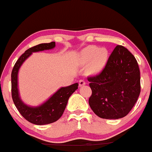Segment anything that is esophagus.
<instances>
[{
  "label": "esophagus",
  "instance_id": "34e87169",
  "mask_svg": "<svg viewBox=\"0 0 152 152\" xmlns=\"http://www.w3.org/2000/svg\"><path fill=\"white\" fill-rule=\"evenodd\" d=\"M78 83H79V86H83V85L86 84V81H85L84 80H83V79L79 80Z\"/></svg>",
  "mask_w": 152,
  "mask_h": 152
}]
</instances>
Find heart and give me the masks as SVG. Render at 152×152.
<instances>
[{
  "label": "heart",
  "instance_id": "b5f03b06",
  "mask_svg": "<svg viewBox=\"0 0 152 152\" xmlns=\"http://www.w3.org/2000/svg\"><path fill=\"white\" fill-rule=\"evenodd\" d=\"M107 57L108 52L105 48L88 46L81 52L79 60L82 64H87L91 61L88 71L91 74H96L105 66Z\"/></svg>",
  "mask_w": 152,
  "mask_h": 152
}]
</instances>
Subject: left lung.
I'll return each mask as SVG.
<instances>
[{"instance_id": "obj_1", "label": "left lung", "mask_w": 152, "mask_h": 152, "mask_svg": "<svg viewBox=\"0 0 152 152\" xmlns=\"http://www.w3.org/2000/svg\"><path fill=\"white\" fill-rule=\"evenodd\" d=\"M92 94L90 107L97 116L107 119L124 117L137 102L141 91L139 65L129 50L116 46L105 67L88 77Z\"/></svg>"}]
</instances>
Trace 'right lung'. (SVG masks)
Segmentation results:
<instances>
[{"mask_svg":"<svg viewBox=\"0 0 152 152\" xmlns=\"http://www.w3.org/2000/svg\"><path fill=\"white\" fill-rule=\"evenodd\" d=\"M56 46L55 42L41 43L28 48L23 53L15 64L11 73V94L12 99L15 107L20 114L28 121L36 125H44L53 123L61 118L67 105L71 95L78 88V83L62 87L52 96L48 101L41 106L32 107L24 104L19 96L18 89V73L23 63L34 52L49 50Z\"/></svg>","mask_w":152,"mask_h":152,"instance_id":"right-lung-1","label":"right lung"}]
</instances>
